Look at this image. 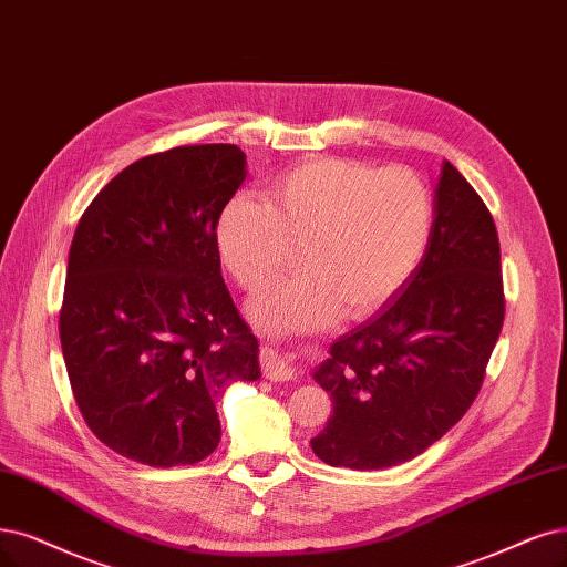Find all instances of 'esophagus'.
<instances>
[{"label": "esophagus", "mask_w": 567, "mask_h": 567, "mask_svg": "<svg viewBox=\"0 0 567 567\" xmlns=\"http://www.w3.org/2000/svg\"><path fill=\"white\" fill-rule=\"evenodd\" d=\"M261 371L268 381H276V383L295 379V369H291L285 362V358H280L272 348H261Z\"/></svg>", "instance_id": "1"}]
</instances>
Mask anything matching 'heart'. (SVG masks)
Masks as SVG:
<instances>
[{
	"label": "heart",
	"mask_w": 567,
	"mask_h": 567,
	"mask_svg": "<svg viewBox=\"0 0 567 567\" xmlns=\"http://www.w3.org/2000/svg\"><path fill=\"white\" fill-rule=\"evenodd\" d=\"M434 230V196L411 167L318 156L270 184L268 203L238 194L217 219V247L255 295L301 247L303 272L251 303L266 331H306L360 320L394 299L421 266Z\"/></svg>",
	"instance_id": "b5f03b06"
}]
</instances>
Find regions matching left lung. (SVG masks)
Listing matches in <instances>:
<instances>
[{"label":"left lung","mask_w":567,"mask_h":567,"mask_svg":"<svg viewBox=\"0 0 567 567\" xmlns=\"http://www.w3.org/2000/svg\"><path fill=\"white\" fill-rule=\"evenodd\" d=\"M505 322L499 240L486 203L449 161L425 257L392 301L329 348L316 381L333 413L310 439L327 465L383 470L467 413Z\"/></svg>","instance_id":"1"}]
</instances>
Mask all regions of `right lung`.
<instances>
[{
	"label": "right lung",
	"instance_id": "obj_1",
	"mask_svg": "<svg viewBox=\"0 0 567 567\" xmlns=\"http://www.w3.org/2000/svg\"><path fill=\"white\" fill-rule=\"evenodd\" d=\"M243 179L236 144L175 146L121 171L74 230L62 358L83 421L135 463H200L221 439L217 396L261 375L217 247Z\"/></svg>",
	"mask_w": 567,
	"mask_h": 567
}]
</instances>
